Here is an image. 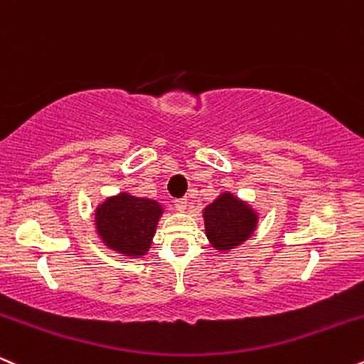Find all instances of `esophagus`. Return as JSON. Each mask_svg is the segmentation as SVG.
<instances>
[{
	"instance_id": "esophagus-1",
	"label": "esophagus",
	"mask_w": 364,
	"mask_h": 364,
	"mask_svg": "<svg viewBox=\"0 0 364 364\" xmlns=\"http://www.w3.org/2000/svg\"><path fill=\"white\" fill-rule=\"evenodd\" d=\"M175 208H177V211H186V209H187V199L186 198L175 199Z\"/></svg>"
}]
</instances>
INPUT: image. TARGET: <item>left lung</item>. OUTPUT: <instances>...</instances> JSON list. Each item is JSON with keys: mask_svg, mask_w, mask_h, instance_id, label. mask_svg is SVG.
<instances>
[{"mask_svg": "<svg viewBox=\"0 0 364 364\" xmlns=\"http://www.w3.org/2000/svg\"><path fill=\"white\" fill-rule=\"evenodd\" d=\"M206 237L216 250L226 252L243 243L255 232L259 216L245 200L223 192L204 208Z\"/></svg>", "mask_w": 364, "mask_h": 364, "instance_id": "obj_1", "label": "left lung"}]
</instances>
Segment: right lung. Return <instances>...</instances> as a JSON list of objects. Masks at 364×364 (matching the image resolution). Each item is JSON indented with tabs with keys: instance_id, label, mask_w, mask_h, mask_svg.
I'll use <instances>...</instances> for the list:
<instances>
[{
	"instance_id": "add662e5",
	"label": "right lung",
	"mask_w": 364,
	"mask_h": 364,
	"mask_svg": "<svg viewBox=\"0 0 364 364\" xmlns=\"http://www.w3.org/2000/svg\"><path fill=\"white\" fill-rule=\"evenodd\" d=\"M161 215L164 208L156 200L121 192L97 208V233L110 250L127 257H141L151 245Z\"/></svg>"
}]
</instances>
